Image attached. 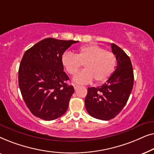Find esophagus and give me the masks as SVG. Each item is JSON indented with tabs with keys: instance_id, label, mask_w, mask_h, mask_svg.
Instances as JSON below:
<instances>
[{
	"instance_id": "1",
	"label": "esophagus",
	"mask_w": 154,
	"mask_h": 154,
	"mask_svg": "<svg viewBox=\"0 0 154 154\" xmlns=\"http://www.w3.org/2000/svg\"><path fill=\"white\" fill-rule=\"evenodd\" d=\"M73 88H74L75 90L78 89V88H79V85H77V84H73Z\"/></svg>"
}]
</instances>
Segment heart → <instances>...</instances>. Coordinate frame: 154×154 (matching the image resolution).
Instances as JSON below:
<instances>
[{
  "label": "heart",
  "instance_id": "b5f03b06",
  "mask_svg": "<svg viewBox=\"0 0 154 154\" xmlns=\"http://www.w3.org/2000/svg\"><path fill=\"white\" fill-rule=\"evenodd\" d=\"M62 63L69 74L73 75L82 66L85 69L75 73L73 77L75 83H89L93 80L100 83L106 81L115 70L116 58L111 52L106 51L97 45L83 46L74 54L66 52L62 56Z\"/></svg>",
  "mask_w": 154,
  "mask_h": 154
}]
</instances>
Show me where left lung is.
Returning <instances> with one entry per match:
<instances>
[{
	"label": "left lung",
	"mask_w": 154,
	"mask_h": 154,
	"mask_svg": "<svg viewBox=\"0 0 154 154\" xmlns=\"http://www.w3.org/2000/svg\"><path fill=\"white\" fill-rule=\"evenodd\" d=\"M111 47L116 58V68L102 86L88 88L85 99L88 113L103 121L112 119L121 112L128 102L134 82L130 57L116 44L111 43Z\"/></svg>",
	"instance_id": "1"
}]
</instances>
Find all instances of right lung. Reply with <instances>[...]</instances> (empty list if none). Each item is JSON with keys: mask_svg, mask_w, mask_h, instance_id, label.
<instances>
[{"mask_svg": "<svg viewBox=\"0 0 154 154\" xmlns=\"http://www.w3.org/2000/svg\"><path fill=\"white\" fill-rule=\"evenodd\" d=\"M76 41L52 38L27 50L19 69V86L26 106L35 116L52 121L64 115L74 92L64 71L62 56Z\"/></svg>", "mask_w": 154, "mask_h": 154, "instance_id": "right-lung-1", "label": "right lung"}]
</instances>
